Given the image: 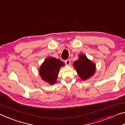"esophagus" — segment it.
I'll list each match as a JSON object with an SVG mask.
<instances>
[{
    "instance_id": "34e87169",
    "label": "esophagus",
    "mask_w": 125,
    "mask_h": 125,
    "mask_svg": "<svg viewBox=\"0 0 125 125\" xmlns=\"http://www.w3.org/2000/svg\"><path fill=\"white\" fill-rule=\"evenodd\" d=\"M65 63H66L67 65H69L71 64V60L69 59H68V60L65 61Z\"/></svg>"
}]
</instances>
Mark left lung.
Returning <instances> with one entry per match:
<instances>
[{"label":"left lung","mask_w":125,"mask_h":125,"mask_svg":"<svg viewBox=\"0 0 125 125\" xmlns=\"http://www.w3.org/2000/svg\"><path fill=\"white\" fill-rule=\"evenodd\" d=\"M74 66L83 80L92 77L95 72V65L83 54L79 55L78 60L74 62Z\"/></svg>","instance_id":"1"}]
</instances>
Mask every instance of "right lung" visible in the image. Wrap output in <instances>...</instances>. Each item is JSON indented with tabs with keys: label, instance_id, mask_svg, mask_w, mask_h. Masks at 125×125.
I'll use <instances>...</instances> for the list:
<instances>
[{
	"label": "right lung",
	"instance_id": "add662e5",
	"mask_svg": "<svg viewBox=\"0 0 125 125\" xmlns=\"http://www.w3.org/2000/svg\"><path fill=\"white\" fill-rule=\"evenodd\" d=\"M64 65L58 59L50 57L45 61L40 69L41 77L51 84L56 83L60 68Z\"/></svg>",
	"mask_w": 125,
	"mask_h": 125
}]
</instances>
